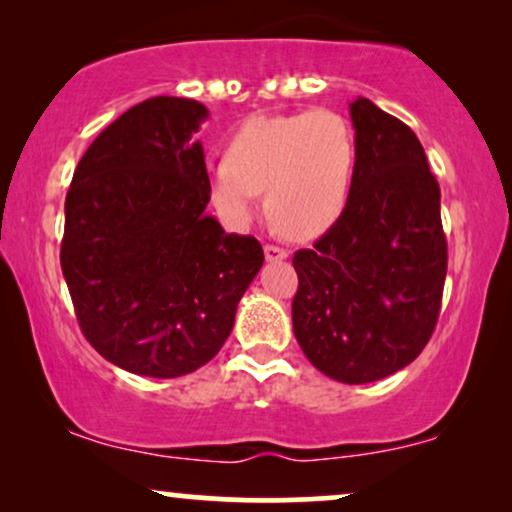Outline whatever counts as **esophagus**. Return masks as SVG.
I'll return each mask as SVG.
<instances>
[{"label": "esophagus", "mask_w": 512, "mask_h": 512, "mask_svg": "<svg viewBox=\"0 0 512 512\" xmlns=\"http://www.w3.org/2000/svg\"><path fill=\"white\" fill-rule=\"evenodd\" d=\"M265 258H268L270 263H279L284 261V258H289V251L284 247H277V244H265Z\"/></svg>", "instance_id": "34e87169"}]
</instances>
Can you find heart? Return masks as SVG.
Masks as SVG:
<instances>
[{
  "label": "heart",
  "instance_id": "obj_1",
  "mask_svg": "<svg viewBox=\"0 0 512 512\" xmlns=\"http://www.w3.org/2000/svg\"><path fill=\"white\" fill-rule=\"evenodd\" d=\"M349 123L328 109L251 116L228 139L226 156L207 165L212 205L228 226L254 216L261 193L289 235L324 233L345 212L356 170Z\"/></svg>",
  "mask_w": 512,
  "mask_h": 512
}]
</instances>
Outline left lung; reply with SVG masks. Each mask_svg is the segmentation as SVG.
<instances>
[{
	"label": "left lung",
	"mask_w": 512,
	"mask_h": 512,
	"mask_svg": "<svg viewBox=\"0 0 512 512\" xmlns=\"http://www.w3.org/2000/svg\"><path fill=\"white\" fill-rule=\"evenodd\" d=\"M356 170L345 212L293 254V333L321 373L377 382L417 359L447 275L440 188L415 132L366 97L349 104Z\"/></svg>",
	"instance_id": "left-lung-1"
}]
</instances>
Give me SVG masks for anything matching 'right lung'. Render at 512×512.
<instances>
[{
	"mask_svg": "<svg viewBox=\"0 0 512 512\" xmlns=\"http://www.w3.org/2000/svg\"><path fill=\"white\" fill-rule=\"evenodd\" d=\"M209 116L186 97H151L102 130L74 170L60 265L86 340L146 377L212 361L263 265L256 237L209 216Z\"/></svg>",
	"mask_w": 512,
	"mask_h": 512,
	"instance_id": "add662e5",
	"label": "right lung"
}]
</instances>
